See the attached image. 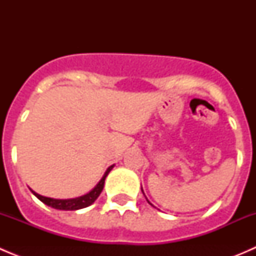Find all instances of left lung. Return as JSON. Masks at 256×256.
<instances>
[{
	"mask_svg": "<svg viewBox=\"0 0 256 256\" xmlns=\"http://www.w3.org/2000/svg\"><path fill=\"white\" fill-rule=\"evenodd\" d=\"M141 190H142V188H141ZM142 193H144V190H142ZM144 198H146V196H144ZM146 200H147V202H148V204H151V206H152V207H154V204H152V203H151V202H150V200H147V198H146ZM154 208H156V207H154Z\"/></svg>",
	"mask_w": 256,
	"mask_h": 256,
	"instance_id": "left-lung-1",
	"label": "left lung"
}]
</instances>
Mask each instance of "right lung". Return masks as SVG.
Listing matches in <instances>:
<instances>
[{
    "label": "right lung",
    "mask_w": 256,
    "mask_h": 256,
    "mask_svg": "<svg viewBox=\"0 0 256 256\" xmlns=\"http://www.w3.org/2000/svg\"><path fill=\"white\" fill-rule=\"evenodd\" d=\"M114 166H115V164H112V166H110L109 168L106 170V172H105L102 180H99V183H98V184L95 186L90 192H88L86 194L80 196V197L69 198V200H56V198H49V197H44V196L38 194V193H36L34 190H32V193L40 200V202L47 204L48 207L59 209V210H78V209L86 208L98 200V197H99L100 193H102V188H104L105 178H106L108 174H109V172L114 168Z\"/></svg>",
    "instance_id": "add662e5"
}]
</instances>
